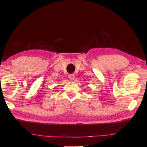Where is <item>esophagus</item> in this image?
<instances>
[{
    "instance_id": "obj_1",
    "label": "esophagus",
    "mask_w": 147,
    "mask_h": 147,
    "mask_svg": "<svg viewBox=\"0 0 147 147\" xmlns=\"http://www.w3.org/2000/svg\"><path fill=\"white\" fill-rule=\"evenodd\" d=\"M68 78L69 79L71 80H73L74 79V78H75V75L73 74H69V75L68 76Z\"/></svg>"
}]
</instances>
